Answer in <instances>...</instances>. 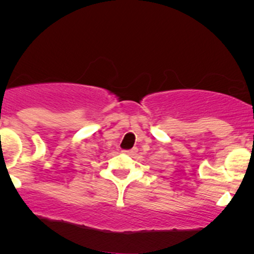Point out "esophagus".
I'll return each instance as SVG.
<instances>
[{
    "mask_svg": "<svg viewBox=\"0 0 254 254\" xmlns=\"http://www.w3.org/2000/svg\"><path fill=\"white\" fill-rule=\"evenodd\" d=\"M136 151H137L136 148H132V149H130V150H124V153L127 154V155H133V154H135Z\"/></svg>",
    "mask_w": 254,
    "mask_h": 254,
    "instance_id": "obj_1",
    "label": "esophagus"
}]
</instances>
